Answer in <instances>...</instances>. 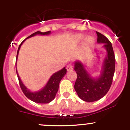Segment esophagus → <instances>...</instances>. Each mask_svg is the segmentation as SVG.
Wrapping results in <instances>:
<instances>
[{
    "mask_svg": "<svg viewBox=\"0 0 130 130\" xmlns=\"http://www.w3.org/2000/svg\"><path fill=\"white\" fill-rule=\"evenodd\" d=\"M67 71H71V70H73V66L71 64H68V65L67 66Z\"/></svg>",
    "mask_w": 130,
    "mask_h": 130,
    "instance_id": "esophagus-1",
    "label": "esophagus"
}]
</instances>
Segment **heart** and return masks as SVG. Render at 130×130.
<instances>
[{"mask_svg": "<svg viewBox=\"0 0 130 130\" xmlns=\"http://www.w3.org/2000/svg\"><path fill=\"white\" fill-rule=\"evenodd\" d=\"M84 37V35H77V38L79 40H82L83 39ZM94 44V40L92 37H87L86 39V41H85V44H86L87 46H92Z\"/></svg>", "mask_w": 130, "mask_h": 130, "instance_id": "heart-1", "label": "heart"}]
</instances>
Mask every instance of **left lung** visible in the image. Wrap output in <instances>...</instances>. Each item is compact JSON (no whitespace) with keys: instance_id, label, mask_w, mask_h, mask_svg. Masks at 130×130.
Masks as SVG:
<instances>
[{"instance_id":"left-lung-1","label":"left lung","mask_w":130,"mask_h":130,"mask_svg":"<svg viewBox=\"0 0 130 130\" xmlns=\"http://www.w3.org/2000/svg\"><path fill=\"white\" fill-rule=\"evenodd\" d=\"M97 42L104 44L106 51L100 74L97 77L90 75L80 60L74 62V70L77 73L74 89L80 99L87 102L100 100L106 95L111 87L115 71L116 59L111 43L103 34L96 32Z\"/></svg>"}]
</instances>
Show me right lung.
<instances>
[{
	"label": "right lung",
	"instance_id": "add662e5",
	"mask_svg": "<svg viewBox=\"0 0 130 130\" xmlns=\"http://www.w3.org/2000/svg\"><path fill=\"white\" fill-rule=\"evenodd\" d=\"M51 34V31L46 32H41L40 31L36 32L32 35H30L27 38L24 40L21 43L20 45L19 46L18 50L17 52V56H16V62H17L18 57V54L19 50L21 48L22 44L24 42V41L26 39L31 38V37L35 36L37 35H50ZM16 74H17L18 77L19 85L21 88V90L23 92L24 94L31 101H34V102L37 103H48L52 101L55 98L57 92L59 90V83H60L61 79L63 78L65 74L67 73V69L65 67L62 68V70H59V71H57V72L54 73L53 75L51 76V77L47 81V84L45 85L44 87L42 88L40 90L37 91V92H31L30 90L28 89L27 87L23 84L21 79L20 77H19L17 69H16Z\"/></svg>",
	"mask_w": 130,
	"mask_h": 130
}]
</instances>
